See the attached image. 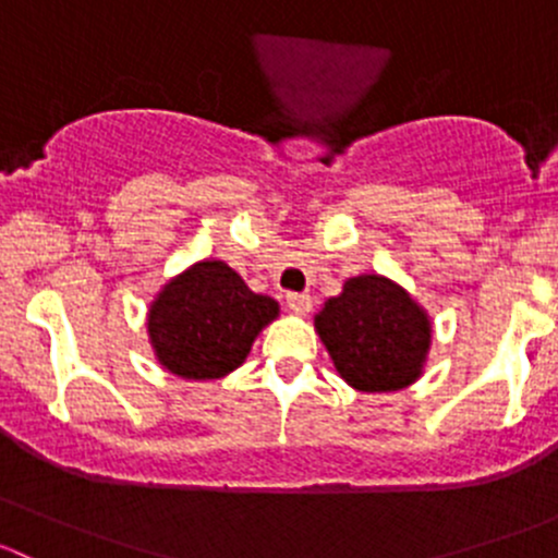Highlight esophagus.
<instances>
[{
    "instance_id": "1",
    "label": "esophagus",
    "mask_w": 558,
    "mask_h": 558,
    "mask_svg": "<svg viewBox=\"0 0 558 558\" xmlns=\"http://www.w3.org/2000/svg\"><path fill=\"white\" fill-rule=\"evenodd\" d=\"M286 305H289L291 313L307 315L313 307V296L311 294H289L286 296Z\"/></svg>"
}]
</instances>
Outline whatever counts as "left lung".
<instances>
[{
    "label": "left lung",
    "instance_id": "1",
    "mask_svg": "<svg viewBox=\"0 0 558 558\" xmlns=\"http://www.w3.org/2000/svg\"><path fill=\"white\" fill-rule=\"evenodd\" d=\"M315 331L345 384L369 393L418 380L432 345L429 315L380 275L345 280L315 315Z\"/></svg>",
    "mask_w": 558,
    "mask_h": 558
}]
</instances>
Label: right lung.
<instances>
[{"instance_id": "add662e5", "label": "right lung", "mask_w": 558, "mask_h": 558, "mask_svg": "<svg viewBox=\"0 0 558 558\" xmlns=\"http://www.w3.org/2000/svg\"><path fill=\"white\" fill-rule=\"evenodd\" d=\"M278 318L272 296L253 294L223 262H199L170 280L148 311L161 367L185 380H216L238 369L258 331Z\"/></svg>"}]
</instances>
